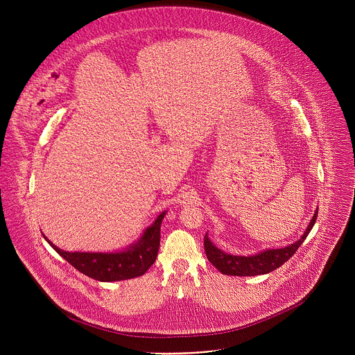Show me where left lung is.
<instances>
[{
    "label": "left lung",
    "instance_id": "left-lung-1",
    "mask_svg": "<svg viewBox=\"0 0 355 355\" xmlns=\"http://www.w3.org/2000/svg\"><path fill=\"white\" fill-rule=\"evenodd\" d=\"M318 219V209L309 222L305 233L300 236L297 241L293 244H289L282 248H268L264 250L259 254L254 256H234L227 254V252L218 248L209 239L208 233L204 237V245L208 260L225 275H233V277H252V275H261L268 274L278 267H281L285 261H288L295 251L300 247V244L305 241L309 232L312 230L315 222Z\"/></svg>",
    "mask_w": 355,
    "mask_h": 355
}]
</instances>
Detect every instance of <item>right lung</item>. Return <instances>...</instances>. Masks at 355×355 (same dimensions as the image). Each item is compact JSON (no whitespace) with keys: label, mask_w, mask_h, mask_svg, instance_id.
Segmentation results:
<instances>
[{"label":"right lung","mask_w":355,"mask_h":355,"mask_svg":"<svg viewBox=\"0 0 355 355\" xmlns=\"http://www.w3.org/2000/svg\"><path fill=\"white\" fill-rule=\"evenodd\" d=\"M164 215L166 211L157 216L153 225H150L143 232L136 243L118 252L64 251L55 245L46 236L43 237L67 263L84 275L101 282L123 281L143 275L155 264L160 245V227Z\"/></svg>","instance_id":"add662e5"}]
</instances>
